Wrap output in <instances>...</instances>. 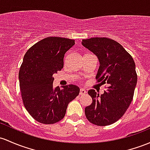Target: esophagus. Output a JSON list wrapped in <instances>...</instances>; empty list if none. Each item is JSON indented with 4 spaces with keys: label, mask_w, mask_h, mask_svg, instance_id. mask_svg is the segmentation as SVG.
<instances>
[{
    "label": "esophagus",
    "mask_w": 150,
    "mask_h": 150,
    "mask_svg": "<svg viewBox=\"0 0 150 150\" xmlns=\"http://www.w3.org/2000/svg\"><path fill=\"white\" fill-rule=\"evenodd\" d=\"M86 94V90L84 89V88H81V89H80V92H79V94L81 95V96H83V95H85Z\"/></svg>",
    "instance_id": "34e87169"
}]
</instances>
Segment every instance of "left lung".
I'll return each mask as SVG.
<instances>
[{"label":"left lung","instance_id":"obj_1","mask_svg":"<svg viewBox=\"0 0 150 150\" xmlns=\"http://www.w3.org/2000/svg\"><path fill=\"white\" fill-rule=\"evenodd\" d=\"M81 43L100 62L96 82L107 85L100 96L94 89L88 91L92 103L85 108V115L97 126L112 125L125 114L133 99L137 81L135 63L123 46L111 38H91Z\"/></svg>","mask_w":150,"mask_h":150}]
</instances>
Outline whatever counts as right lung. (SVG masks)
I'll use <instances>...</instances> for the list:
<instances>
[{"instance_id": "obj_1", "label": "right lung", "mask_w": 150, "mask_h": 150, "mask_svg": "<svg viewBox=\"0 0 150 150\" xmlns=\"http://www.w3.org/2000/svg\"><path fill=\"white\" fill-rule=\"evenodd\" d=\"M74 40L49 36L35 43L25 53L18 77L25 109L37 122L52 125L65 116L69 103L79 94L73 84L53 87V74L62 70L64 55Z\"/></svg>"}]
</instances>
